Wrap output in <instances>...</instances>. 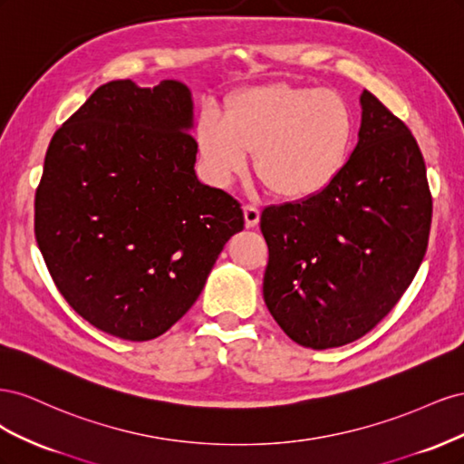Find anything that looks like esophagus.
<instances>
[{
	"label": "esophagus",
	"instance_id": "34e87169",
	"mask_svg": "<svg viewBox=\"0 0 464 464\" xmlns=\"http://www.w3.org/2000/svg\"><path fill=\"white\" fill-rule=\"evenodd\" d=\"M244 218H246V228L257 227L259 208L256 205H244Z\"/></svg>",
	"mask_w": 464,
	"mask_h": 464
}]
</instances>
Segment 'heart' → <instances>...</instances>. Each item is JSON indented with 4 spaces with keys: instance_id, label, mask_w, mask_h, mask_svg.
<instances>
[{
    "instance_id": "obj_1",
    "label": "heart",
    "mask_w": 464,
    "mask_h": 464,
    "mask_svg": "<svg viewBox=\"0 0 464 464\" xmlns=\"http://www.w3.org/2000/svg\"><path fill=\"white\" fill-rule=\"evenodd\" d=\"M354 111L334 91L285 82L234 94L227 114L205 108L195 128L208 176L228 184L256 152L263 186L290 201L314 198L339 176L353 150Z\"/></svg>"
}]
</instances>
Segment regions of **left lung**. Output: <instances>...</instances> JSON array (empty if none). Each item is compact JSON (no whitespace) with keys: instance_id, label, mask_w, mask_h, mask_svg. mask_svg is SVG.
Returning <instances> with one entry per match:
<instances>
[{"instance_id":"8db88e82","label":"left lung","mask_w":464,"mask_h":464,"mask_svg":"<svg viewBox=\"0 0 464 464\" xmlns=\"http://www.w3.org/2000/svg\"><path fill=\"white\" fill-rule=\"evenodd\" d=\"M358 143L314 198L261 213L263 298L294 343L325 350L372 331L422 263L431 224L424 157L411 130L363 91Z\"/></svg>"}]
</instances>
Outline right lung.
Wrapping results in <instances>:
<instances>
[{
	"instance_id": "obj_1",
	"label": "right lung",
	"mask_w": 464,
	"mask_h": 464,
	"mask_svg": "<svg viewBox=\"0 0 464 464\" xmlns=\"http://www.w3.org/2000/svg\"><path fill=\"white\" fill-rule=\"evenodd\" d=\"M184 82L110 81L53 133L34 234L62 296L92 327L150 341L199 298L242 207L195 176Z\"/></svg>"
}]
</instances>
